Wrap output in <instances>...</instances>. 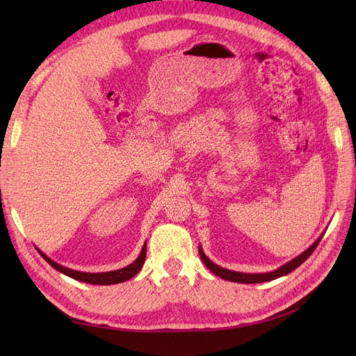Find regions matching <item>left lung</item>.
Returning a JSON list of instances; mask_svg holds the SVG:
<instances>
[{
  "label": "left lung",
  "mask_w": 356,
  "mask_h": 356,
  "mask_svg": "<svg viewBox=\"0 0 356 356\" xmlns=\"http://www.w3.org/2000/svg\"><path fill=\"white\" fill-rule=\"evenodd\" d=\"M321 234L319 238L312 243V246H309L307 250L305 252H301L298 257H296L294 260L288 261L286 264H284L282 267L276 268V270L273 272H267V273H242V272H234V270H229V268H224V267H220L218 264L212 263L209 258L204 255L202 246H199V255L202 258V261L204 263V266H207L209 270L213 273L220 276L221 279H224V281H230V282H238V284H261V282H268V281H273V279H277L281 276H285L288 273H291L293 270H296V268L303 264L307 258L312 255V252H314L316 250V246L319 245L321 239H322Z\"/></svg>",
  "instance_id": "1"
}]
</instances>
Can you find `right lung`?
<instances>
[{
  "instance_id": "1",
  "label": "right lung",
  "mask_w": 356,
  "mask_h": 356,
  "mask_svg": "<svg viewBox=\"0 0 356 356\" xmlns=\"http://www.w3.org/2000/svg\"><path fill=\"white\" fill-rule=\"evenodd\" d=\"M37 251L53 268H56L58 272L75 279V281L86 282V284H93V285H114V284H120V282L129 281V279L134 277L139 270H141L143 266H144V261H145V255H147V243H144L141 254L138 255V258L132 264H129L123 268H118V270L104 272V273H86V272L72 270V268L63 267V266L55 263L51 260V258H49L46 254H42L40 250H37Z\"/></svg>"
}]
</instances>
